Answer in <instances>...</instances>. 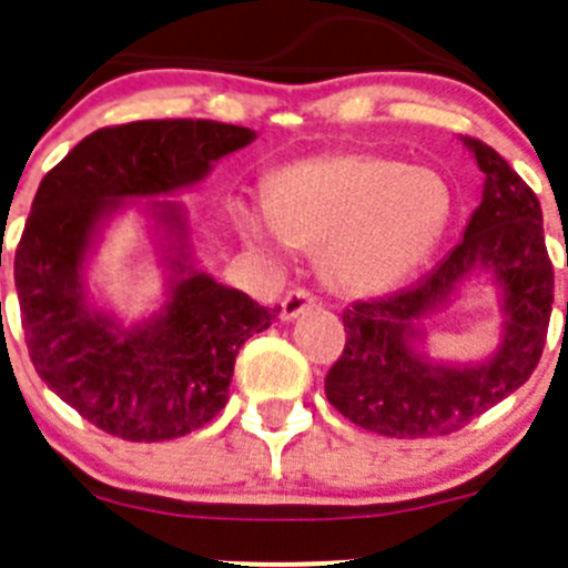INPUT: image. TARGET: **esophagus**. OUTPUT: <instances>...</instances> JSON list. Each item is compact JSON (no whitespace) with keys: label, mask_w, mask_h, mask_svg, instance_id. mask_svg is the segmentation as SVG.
Segmentation results:
<instances>
[{"label":"esophagus","mask_w":568,"mask_h":568,"mask_svg":"<svg viewBox=\"0 0 568 568\" xmlns=\"http://www.w3.org/2000/svg\"><path fill=\"white\" fill-rule=\"evenodd\" d=\"M313 305H316V296H313L311 291H307V288H291L288 294H285V300H283V318L285 321L296 318L300 313H305L307 307H313Z\"/></svg>","instance_id":"34e87169"}]
</instances>
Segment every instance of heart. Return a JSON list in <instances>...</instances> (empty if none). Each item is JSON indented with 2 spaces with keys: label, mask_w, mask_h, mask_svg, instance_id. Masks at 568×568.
Returning <instances> with one entry per match:
<instances>
[{
  "label": "heart",
  "mask_w": 568,
  "mask_h": 568,
  "mask_svg": "<svg viewBox=\"0 0 568 568\" xmlns=\"http://www.w3.org/2000/svg\"><path fill=\"white\" fill-rule=\"evenodd\" d=\"M448 220L443 175L365 153L294 164L274 178L268 211H242L244 231L263 247H326V274L354 294H379L409 277Z\"/></svg>",
  "instance_id": "obj_1"
}]
</instances>
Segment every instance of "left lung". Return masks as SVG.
Masks as SVG:
<instances>
[{"label": "left lung", "mask_w": 568, "mask_h": 568, "mask_svg": "<svg viewBox=\"0 0 568 568\" xmlns=\"http://www.w3.org/2000/svg\"><path fill=\"white\" fill-rule=\"evenodd\" d=\"M475 153L484 197L464 239L434 272L409 288L359 300L343 311L346 346L324 379L326 400L382 437H443L467 426L530 379L547 343L555 272L544 244L536 192L486 142ZM473 267H491L507 296L504 346L484 366L448 369L410 352L414 324L438 306Z\"/></svg>", "instance_id": "8db88e82"}]
</instances>
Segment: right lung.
<instances>
[{"mask_svg": "<svg viewBox=\"0 0 568 568\" xmlns=\"http://www.w3.org/2000/svg\"><path fill=\"white\" fill-rule=\"evenodd\" d=\"M255 131L216 120H136L84 136L40 181L16 247L21 326L38 376L112 437L162 443L203 428L227 404L242 343L277 311L175 257L164 313L120 332L82 294V263L114 200L192 186ZM162 220L183 233L181 211Z\"/></svg>", "mask_w": 568, "mask_h": 568, "instance_id": "right-lung-1", "label": "right lung"}]
</instances>
